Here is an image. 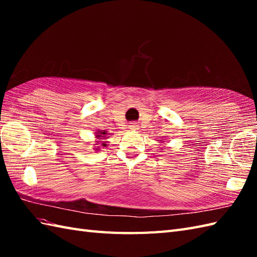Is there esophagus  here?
Instances as JSON below:
<instances>
[{
	"instance_id": "esophagus-1",
	"label": "esophagus",
	"mask_w": 257,
	"mask_h": 257,
	"mask_svg": "<svg viewBox=\"0 0 257 257\" xmlns=\"http://www.w3.org/2000/svg\"><path fill=\"white\" fill-rule=\"evenodd\" d=\"M129 129H130V130H134V132H135V130H138V129H139V125H138L137 123H136V122H133V123H130Z\"/></svg>"
}]
</instances>
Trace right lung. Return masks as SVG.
<instances>
[{
  "mask_svg": "<svg viewBox=\"0 0 257 257\" xmlns=\"http://www.w3.org/2000/svg\"><path fill=\"white\" fill-rule=\"evenodd\" d=\"M108 133L106 132V130H98V132L96 133V138L98 139L97 141H96V145H99L100 144V146L99 147H97L96 148V150H98L100 148V147H107V141H105L106 139H108Z\"/></svg>",
  "mask_w": 257,
  "mask_h": 257,
  "instance_id": "right-lung-1",
  "label": "right lung"
}]
</instances>
